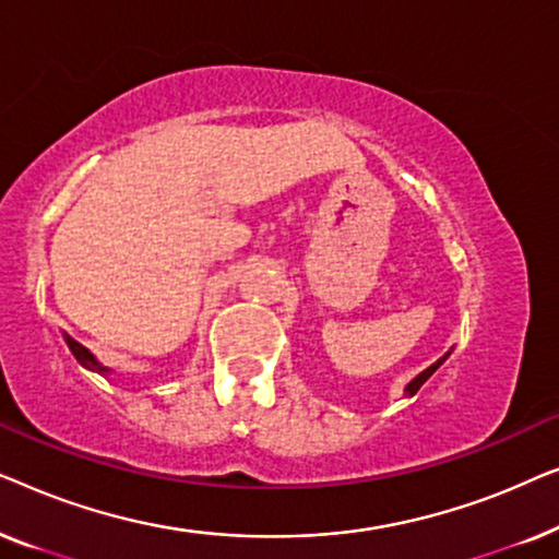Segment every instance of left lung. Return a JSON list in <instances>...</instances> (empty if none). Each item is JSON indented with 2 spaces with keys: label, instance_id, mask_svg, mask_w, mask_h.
Segmentation results:
<instances>
[{
  "label": "left lung",
  "instance_id": "1",
  "mask_svg": "<svg viewBox=\"0 0 559 559\" xmlns=\"http://www.w3.org/2000/svg\"><path fill=\"white\" fill-rule=\"evenodd\" d=\"M450 354H453V348H450L445 356H440V358H438V361H435L432 366H427V369H425V371H419V373H417V377H415V379H412L407 386H404V396H415V394L419 392V386H423V384H425V381H427V379H430V377H432V373H435V371H438L442 364H445V358H448Z\"/></svg>",
  "mask_w": 559,
  "mask_h": 559
}]
</instances>
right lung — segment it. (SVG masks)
<instances>
[{
	"instance_id": "add662e5",
	"label": "right lung",
	"mask_w": 559,
	"mask_h": 559,
	"mask_svg": "<svg viewBox=\"0 0 559 559\" xmlns=\"http://www.w3.org/2000/svg\"><path fill=\"white\" fill-rule=\"evenodd\" d=\"M63 341L68 343V348H71V354L75 356V361H79V364L83 366V369L102 373V377H109V373H111L109 366H104L102 361H98V358H96L94 354H91V350H88L86 346H81V343L75 341V338H71V335H68V333H63Z\"/></svg>"
}]
</instances>
